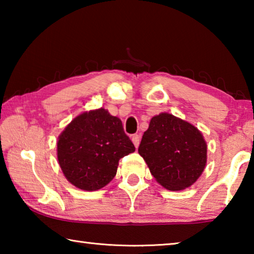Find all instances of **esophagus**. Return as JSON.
<instances>
[{
	"label": "esophagus",
	"instance_id": "1",
	"mask_svg": "<svg viewBox=\"0 0 254 254\" xmlns=\"http://www.w3.org/2000/svg\"><path fill=\"white\" fill-rule=\"evenodd\" d=\"M132 142H133V144L135 145V148L139 147V144H140V135L139 134L133 135L132 136Z\"/></svg>",
	"mask_w": 254,
	"mask_h": 254
}]
</instances>
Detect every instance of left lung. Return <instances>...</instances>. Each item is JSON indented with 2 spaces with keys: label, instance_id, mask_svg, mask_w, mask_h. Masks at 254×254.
Returning a JSON list of instances; mask_svg holds the SVG:
<instances>
[{
  "label": "left lung",
  "instance_id": "left-lung-1",
  "mask_svg": "<svg viewBox=\"0 0 254 254\" xmlns=\"http://www.w3.org/2000/svg\"><path fill=\"white\" fill-rule=\"evenodd\" d=\"M137 151L154 179L174 191L190 187L207 162V144L201 132L169 113L151 119Z\"/></svg>",
  "mask_w": 254,
  "mask_h": 254
}]
</instances>
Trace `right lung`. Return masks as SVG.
<instances>
[{
  "instance_id": "add662e5",
  "label": "right lung",
  "mask_w": 254,
  "mask_h": 254,
  "mask_svg": "<svg viewBox=\"0 0 254 254\" xmlns=\"http://www.w3.org/2000/svg\"><path fill=\"white\" fill-rule=\"evenodd\" d=\"M134 151L121 120L103 107L77 115L57 141L63 174L75 187L87 191L106 186L117 175L120 159Z\"/></svg>"
}]
</instances>
